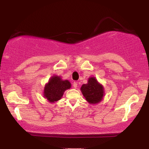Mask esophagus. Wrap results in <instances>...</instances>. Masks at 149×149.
<instances>
[{
    "mask_svg": "<svg viewBox=\"0 0 149 149\" xmlns=\"http://www.w3.org/2000/svg\"><path fill=\"white\" fill-rule=\"evenodd\" d=\"M73 87H74V88H77V83H76V82H74L73 83Z\"/></svg>",
    "mask_w": 149,
    "mask_h": 149,
    "instance_id": "34e87169",
    "label": "esophagus"
}]
</instances>
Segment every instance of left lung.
I'll list each match as a JSON object with an SVG mask.
<instances>
[{
	"instance_id": "8db88e82",
	"label": "left lung",
	"mask_w": 149,
	"mask_h": 149,
	"mask_svg": "<svg viewBox=\"0 0 149 149\" xmlns=\"http://www.w3.org/2000/svg\"><path fill=\"white\" fill-rule=\"evenodd\" d=\"M83 96L89 104L99 103L103 99L104 91L100 83L97 82L95 77H90L87 84H83L81 87Z\"/></svg>"
}]
</instances>
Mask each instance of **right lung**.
<instances>
[{"instance_id":"right-lung-1","label":"right lung","mask_w":149,"mask_h":149,"mask_svg":"<svg viewBox=\"0 0 149 149\" xmlns=\"http://www.w3.org/2000/svg\"><path fill=\"white\" fill-rule=\"evenodd\" d=\"M71 83L68 80H62L60 77L54 75L45 86L43 95L51 103H54L62 98L64 92L70 89Z\"/></svg>"}]
</instances>
